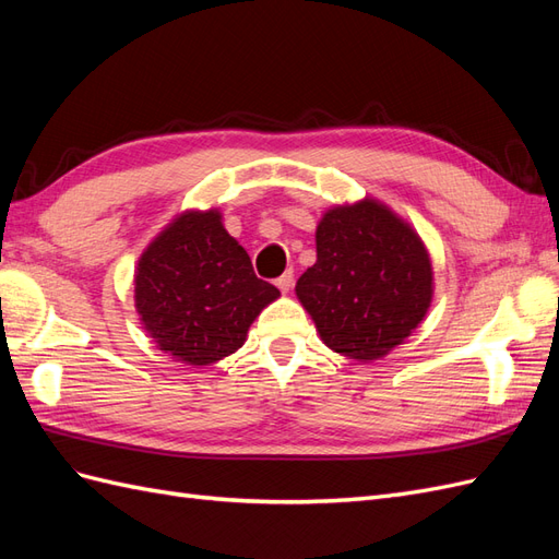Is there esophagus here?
<instances>
[{"instance_id": "obj_1", "label": "esophagus", "mask_w": 559, "mask_h": 559, "mask_svg": "<svg viewBox=\"0 0 559 559\" xmlns=\"http://www.w3.org/2000/svg\"><path fill=\"white\" fill-rule=\"evenodd\" d=\"M275 284H277V289H280L282 294H289L292 286H294V275H292V273H284V275H280V277L275 280Z\"/></svg>"}]
</instances>
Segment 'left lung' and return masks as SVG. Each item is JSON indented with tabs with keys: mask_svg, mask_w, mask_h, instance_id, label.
<instances>
[{
	"mask_svg": "<svg viewBox=\"0 0 559 559\" xmlns=\"http://www.w3.org/2000/svg\"><path fill=\"white\" fill-rule=\"evenodd\" d=\"M317 261L296 282V298L329 349L378 361L427 317L433 265L419 233L378 198L321 214Z\"/></svg>",
	"mask_w": 559,
	"mask_h": 559,
	"instance_id": "obj_1",
	"label": "left lung"
}]
</instances>
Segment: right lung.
<instances>
[{"instance_id": "1", "label": "right lung", "mask_w": 559, "mask_h": 559, "mask_svg": "<svg viewBox=\"0 0 559 559\" xmlns=\"http://www.w3.org/2000/svg\"><path fill=\"white\" fill-rule=\"evenodd\" d=\"M277 298V286L253 275L216 207L179 212L134 265L140 324L183 366H212L238 352L253 319Z\"/></svg>"}]
</instances>
